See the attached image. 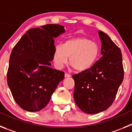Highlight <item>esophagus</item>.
Returning <instances> with one entry per match:
<instances>
[{
  "label": "esophagus",
  "instance_id": "1",
  "mask_svg": "<svg viewBox=\"0 0 132 132\" xmlns=\"http://www.w3.org/2000/svg\"><path fill=\"white\" fill-rule=\"evenodd\" d=\"M65 78L71 77V75L69 74V73H65Z\"/></svg>",
  "mask_w": 132,
  "mask_h": 132
}]
</instances>
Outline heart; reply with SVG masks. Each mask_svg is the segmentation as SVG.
I'll list each match as a JSON object with an SVG mask.
<instances>
[{
	"label": "heart",
	"mask_w": 132,
	"mask_h": 132,
	"mask_svg": "<svg viewBox=\"0 0 132 132\" xmlns=\"http://www.w3.org/2000/svg\"><path fill=\"white\" fill-rule=\"evenodd\" d=\"M100 47L94 41L84 37H75L65 40L53 49V59L55 66L61 69L67 63L78 71H84L94 65L98 58Z\"/></svg>",
	"instance_id": "b5f03b06"
}]
</instances>
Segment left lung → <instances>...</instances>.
Listing matches in <instances>:
<instances>
[{
    "label": "left lung",
    "instance_id": "left-lung-1",
    "mask_svg": "<svg viewBox=\"0 0 132 132\" xmlns=\"http://www.w3.org/2000/svg\"><path fill=\"white\" fill-rule=\"evenodd\" d=\"M101 39L102 57L88 69L73 75V98L82 112L97 114L108 109L116 98L123 79L120 49L109 36L98 32Z\"/></svg>",
    "mask_w": 132,
    "mask_h": 132
}]
</instances>
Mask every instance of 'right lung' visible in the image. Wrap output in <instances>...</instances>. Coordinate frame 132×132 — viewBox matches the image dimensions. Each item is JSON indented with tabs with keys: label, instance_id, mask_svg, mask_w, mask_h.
<instances>
[{
	"label": "right lung",
	"instance_id": "add662e5",
	"mask_svg": "<svg viewBox=\"0 0 132 132\" xmlns=\"http://www.w3.org/2000/svg\"><path fill=\"white\" fill-rule=\"evenodd\" d=\"M64 26L47 24L28 30L15 45L9 59L8 85L14 101L26 111L38 112L50 102L64 72L51 67L54 39Z\"/></svg>",
	"mask_w": 132,
	"mask_h": 132
}]
</instances>
